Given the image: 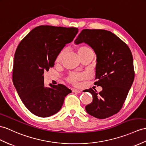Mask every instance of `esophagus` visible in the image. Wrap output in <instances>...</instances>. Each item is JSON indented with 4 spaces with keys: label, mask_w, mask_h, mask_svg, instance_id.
<instances>
[{
    "label": "esophagus",
    "mask_w": 146,
    "mask_h": 146,
    "mask_svg": "<svg viewBox=\"0 0 146 146\" xmlns=\"http://www.w3.org/2000/svg\"><path fill=\"white\" fill-rule=\"evenodd\" d=\"M72 92H75V93H80V92H82L80 90H77V89H72Z\"/></svg>",
    "instance_id": "1"
}]
</instances>
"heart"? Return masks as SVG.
Masks as SVG:
<instances>
[{
    "mask_svg": "<svg viewBox=\"0 0 146 146\" xmlns=\"http://www.w3.org/2000/svg\"><path fill=\"white\" fill-rule=\"evenodd\" d=\"M88 49H90V48H88L86 46H82V47L79 48V49H78V52L80 53L82 52H84L85 51H87ZM66 52V49L64 48L62 49V50L59 52V53L58 54V55L57 56V58L56 61L57 62H59L60 61H61L62 59L63 58V57L64 56ZM85 77V75L84 74H76V73H73L71 74L69 76L68 79V81L70 83L72 84L73 85H77L79 84V82L83 80L84 78Z\"/></svg>",
    "mask_w": 146,
    "mask_h": 146,
    "instance_id": "heart-1",
    "label": "heart"
}]
</instances>
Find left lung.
Wrapping results in <instances>:
<instances>
[{
    "instance_id": "1",
    "label": "left lung",
    "mask_w": 146,
    "mask_h": 146,
    "mask_svg": "<svg viewBox=\"0 0 146 146\" xmlns=\"http://www.w3.org/2000/svg\"><path fill=\"white\" fill-rule=\"evenodd\" d=\"M85 42L97 55L94 83L101 86L98 92L87 90L93 97L91 104L85 106L88 114L105 119L121 109L134 79L133 55L129 48L111 31L98 29H84L74 41Z\"/></svg>"
}]
</instances>
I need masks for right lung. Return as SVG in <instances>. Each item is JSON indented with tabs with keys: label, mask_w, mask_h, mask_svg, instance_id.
Listing matches in <instances>:
<instances>
[{
	"label": "right lung",
	"mask_w": 146,
	"mask_h": 146,
	"mask_svg": "<svg viewBox=\"0 0 146 146\" xmlns=\"http://www.w3.org/2000/svg\"><path fill=\"white\" fill-rule=\"evenodd\" d=\"M78 28L38 26L20 41L14 56L12 80L18 94L29 111L42 118L61 110L70 89L62 84L46 87L44 72L54 67L57 56L72 42Z\"/></svg>",
	"instance_id": "right-lung-1"
}]
</instances>
